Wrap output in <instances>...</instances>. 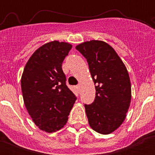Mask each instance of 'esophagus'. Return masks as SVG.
<instances>
[{
    "label": "esophagus",
    "instance_id": "1",
    "mask_svg": "<svg viewBox=\"0 0 155 155\" xmlns=\"http://www.w3.org/2000/svg\"><path fill=\"white\" fill-rule=\"evenodd\" d=\"M76 88H77V89H79V88H80V85H78L77 86H76Z\"/></svg>",
    "mask_w": 155,
    "mask_h": 155
}]
</instances>
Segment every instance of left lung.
<instances>
[{
  "mask_svg": "<svg viewBox=\"0 0 155 155\" xmlns=\"http://www.w3.org/2000/svg\"><path fill=\"white\" fill-rule=\"evenodd\" d=\"M76 48L87 59L96 89L94 101L85 105L89 125L99 134H111L124 122L130 104L127 70L115 49L102 40L84 42Z\"/></svg>",
  "mask_w": 155,
  "mask_h": 155,
  "instance_id": "obj_1",
  "label": "left lung"
}]
</instances>
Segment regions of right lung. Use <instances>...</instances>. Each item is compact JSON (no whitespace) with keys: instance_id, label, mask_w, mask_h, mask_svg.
<instances>
[{"instance_id":"right-lung-1","label":"right lung","mask_w":155,"mask_h":155,"mask_svg":"<svg viewBox=\"0 0 155 155\" xmlns=\"http://www.w3.org/2000/svg\"><path fill=\"white\" fill-rule=\"evenodd\" d=\"M72 46L58 40L45 43L30 57L21 75L25 106L34 124L46 133L64 127L76 102L61 68Z\"/></svg>"}]
</instances>
